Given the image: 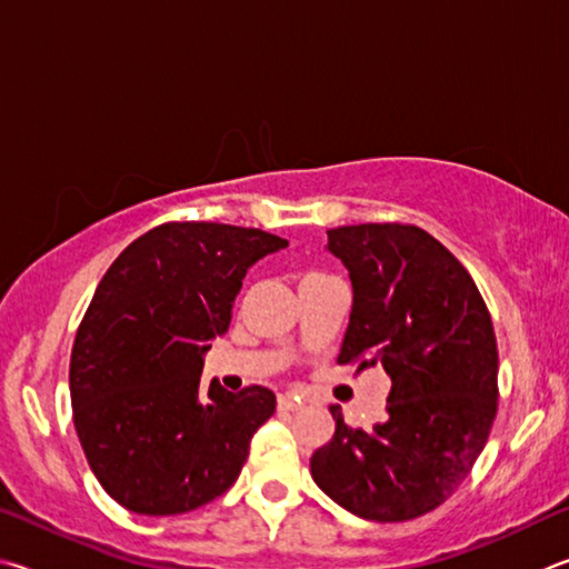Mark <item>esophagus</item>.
Instances as JSON below:
<instances>
[{
  "label": "esophagus",
  "mask_w": 569,
  "mask_h": 569,
  "mask_svg": "<svg viewBox=\"0 0 569 569\" xmlns=\"http://www.w3.org/2000/svg\"><path fill=\"white\" fill-rule=\"evenodd\" d=\"M279 410H290V412H297V410H302L305 407V400L302 397H297L295 392H287V395H279Z\"/></svg>",
  "instance_id": "34e87169"
}]
</instances>
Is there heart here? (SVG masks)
<instances>
[{"instance_id": "obj_1", "label": "heart", "mask_w": 569, "mask_h": 569, "mask_svg": "<svg viewBox=\"0 0 569 569\" xmlns=\"http://www.w3.org/2000/svg\"><path fill=\"white\" fill-rule=\"evenodd\" d=\"M307 277H320V274H317V272H312V274H307Z\"/></svg>"}]
</instances>
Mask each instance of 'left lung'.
I'll use <instances>...</instances> for the list:
<instances>
[{
	"label": "left lung",
	"instance_id": "left-lung-1",
	"mask_svg": "<svg viewBox=\"0 0 569 569\" xmlns=\"http://www.w3.org/2000/svg\"><path fill=\"white\" fill-rule=\"evenodd\" d=\"M327 249L352 279L340 365L380 362L390 375L387 420L350 427L315 450V482L375 522L432 512L470 475L497 415V340L475 279L415 224L335 227Z\"/></svg>",
	"mask_w": 569,
	"mask_h": 569
}]
</instances>
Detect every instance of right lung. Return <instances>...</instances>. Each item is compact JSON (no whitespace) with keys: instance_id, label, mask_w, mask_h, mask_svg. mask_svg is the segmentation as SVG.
Masks as SVG:
<instances>
[{"instance_id":"1","label":"right lung","mask_w":569,"mask_h":569,"mask_svg":"<svg viewBox=\"0 0 569 569\" xmlns=\"http://www.w3.org/2000/svg\"><path fill=\"white\" fill-rule=\"evenodd\" d=\"M282 247L254 227L164 222L107 269L74 337L69 395L87 462L127 510L182 515L234 485L277 397L202 392V355L232 322L247 269Z\"/></svg>"}]
</instances>
